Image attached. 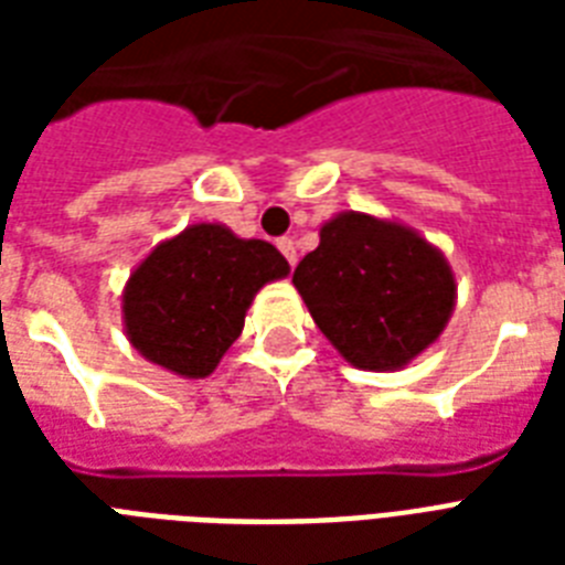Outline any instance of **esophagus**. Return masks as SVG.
<instances>
[{
    "mask_svg": "<svg viewBox=\"0 0 565 565\" xmlns=\"http://www.w3.org/2000/svg\"><path fill=\"white\" fill-rule=\"evenodd\" d=\"M278 248H281V255L287 257V264L296 266V260H299V252H296V239L281 237V239H278Z\"/></svg>",
    "mask_w": 565,
    "mask_h": 565,
    "instance_id": "1",
    "label": "esophagus"
}]
</instances>
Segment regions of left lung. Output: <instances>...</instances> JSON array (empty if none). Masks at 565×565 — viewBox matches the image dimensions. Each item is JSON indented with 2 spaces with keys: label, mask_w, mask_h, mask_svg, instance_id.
<instances>
[{
  "label": "left lung",
  "mask_w": 565,
  "mask_h": 565,
  "mask_svg": "<svg viewBox=\"0 0 565 565\" xmlns=\"http://www.w3.org/2000/svg\"><path fill=\"white\" fill-rule=\"evenodd\" d=\"M292 284L328 343L366 372L416 361L446 331L457 301L451 264L434 243L363 211L322 222Z\"/></svg>",
  "instance_id": "left-lung-1"
}]
</instances>
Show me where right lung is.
<instances>
[{
	"label": "right lung",
	"mask_w": 565,
	"mask_h": 565,
	"mask_svg": "<svg viewBox=\"0 0 565 565\" xmlns=\"http://www.w3.org/2000/svg\"><path fill=\"white\" fill-rule=\"evenodd\" d=\"M290 264L266 239L222 222H195L161 239L122 287V328L146 361L181 377H207L243 334L246 310Z\"/></svg>",
	"instance_id": "add662e5"
}]
</instances>
